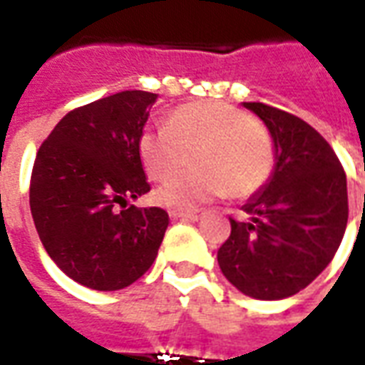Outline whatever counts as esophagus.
Masks as SVG:
<instances>
[{
  "mask_svg": "<svg viewBox=\"0 0 365 365\" xmlns=\"http://www.w3.org/2000/svg\"><path fill=\"white\" fill-rule=\"evenodd\" d=\"M170 217L172 219H182V221H199L201 217H203V213H199V211H172L170 213Z\"/></svg>",
  "mask_w": 365,
  "mask_h": 365,
  "instance_id": "1",
  "label": "esophagus"
}]
</instances>
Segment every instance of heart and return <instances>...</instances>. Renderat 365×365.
Instances as JSON below:
<instances>
[{
	"instance_id": "b5f03b06",
	"label": "heart",
	"mask_w": 365,
	"mask_h": 365,
	"mask_svg": "<svg viewBox=\"0 0 365 365\" xmlns=\"http://www.w3.org/2000/svg\"><path fill=\"white\" fill-rule=\"evenodd\" d=\"M146 172L164 182L194 156L196 170L156 191L162 207L183 211L229 190L248 197L268 182L274 170V140L250 113L222 101L190 103L168 117L166 127L148 128L138 140Z\"/></svg>"
}]
</instances>
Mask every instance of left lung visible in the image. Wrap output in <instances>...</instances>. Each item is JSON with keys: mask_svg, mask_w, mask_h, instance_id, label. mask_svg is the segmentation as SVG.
<instances>
[{"mask_svg": "<svg viewBox=\"0 0 365 365\" xmlns=\"http://www.w3.org/2000/svg\"><path fill=\"white\" fill-rule=\"evenodd\" d=\"M274 140L269 180L230 219L217 252L222 275L245 295L277 301L305 289L334 258L348 222L346 174L311 125L266 103H242Z\"/></svg>", "mask_w": 365, "mask_h": 365, "instance_id": "obj_1", "label": "left lung"}]
</instances>
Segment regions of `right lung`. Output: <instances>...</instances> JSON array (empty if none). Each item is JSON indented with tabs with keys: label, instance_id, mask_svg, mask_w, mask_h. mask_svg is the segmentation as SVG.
I'll return each mask as SVG.
<instances>
[{
	"label": "right lung",
	"instance_id": "add662e5",
	"mask_svg": "<svg viewBox=\"0 0 365 365\" xmlns=\"http://www.w3.org/2000/svg\"><path fill=\"white\" fill-rule=\"evenodd\" d=\"M156 99L133 90L78 107L36 152L29 201L38 238L90 289L128 287L158 256L168 213L128 205L150 191L138 140Z\"/></svg>",
	"mask_w": 365,
	"mask_h": 365
}]
</instances>
